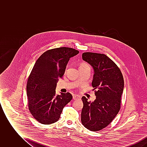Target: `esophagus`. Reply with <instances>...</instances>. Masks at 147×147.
<instances>
[{
    "label": "esophagus",
    "mask_w": 147,
    "mask_h": 147,
    "mask_svg": "<svg viewBox=\"0 0 147 147\" xmlns=\"http://www.w3.org/2000/svg\"><path fill=\"white\" fill-rule=\"evenodd\" d=\"M80 98V96H79V95H73V98L74 99V100H76L77 99H79Z\"/></svg>",
    "instance_id": "obj_1"
}]
</instances>
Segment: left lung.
I'll return each mask as SVG.
<instances>
[{
	"instance_id": "8db88e82",
	"label": "left lung",
	"mask_w": 147,
	"mask_h": 147,
	"mask_svg": "<svg viewBox=\"0 0 147 147\" xmlns=\"http://www.w3.org/2000/svg\"><path fill=\"white\" fill-rule=\"evenodd\" d=\"M83 59L90 64L94 74L92 86L96 96L94 102L83 96L81 121L91 131L108 126L119 113L124 88L122 74L117 65L104 54L84 52Z\"/></svg>"
}]
</instances>
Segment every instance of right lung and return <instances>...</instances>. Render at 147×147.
Listing matches in <instances>:
<instances>
[{"label":"right lung","instance_id":"right-lung-1","mask_svg":"<svg viewBox=\"0 0 147 147\" xmlns=\"http://www.w3.org/2000/svg\"><path fill=\"white\" fill-rule=\"evenodd\" d=\"M79 52L71 48L59 47L46 51L36 61L28 77L26 90L28 109L40 123L50 125L57 122L64 107L71 100L69 92L56 95L55 90L70 58Z\"/></svg>","mask_w":147,"mask_h":147}]
</instances>
